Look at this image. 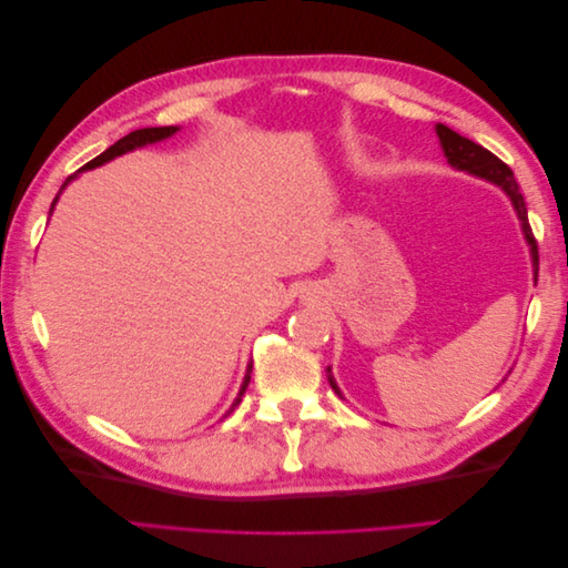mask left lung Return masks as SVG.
<instances>
[{
    "mask_svg": "<svg viewBox=\"0 0 568 568\" xmlns=\"http://www.w3.org/2000/svg\"><path fill=\"white\" fill-rule=\"evenodd\" d=\"M436 134L440 140V146H443V153L445 159H448V163L457 170H467V173L471 175H478L484 178L493 184H497L503 189V192L509 196L514 211H517L519 220H521V230H524V236L526 242L530 246V257H532V274H536L538 280V244H536V236H532V230L528 225V213H526V203H524V196L519 192V184L517 180H514V173L511 168L507 163H503L500 159L495 156V153H490L488 149H484L480 144L467 140V136L457 134L455 130H450L448 125L438 123L436 125ZM329 384L332 388L336 390V395L341 398V390L334 382L332 376V369H329Z\"/></svg>",
    "mask_w": 568,
    "mask_h": 568,
    "instance_id": "obj_1",
    "label": "left lung"
}]
</instances>
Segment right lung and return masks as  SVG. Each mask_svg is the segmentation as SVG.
<instances>
[{
  "label": "right lung",
  "instance_id": "1",
  "mask_svg": "<svg viewBox=\"0 0 568 568\" xmlns=\"http://www.w3.org/2000/svg\"><path fill=\"white\" fill-rule=\"evenodd\" d=\"M180 128H175V125H168V128H144V130H134V132H130V134H125L123 140H118L113 146H109L104 153H99L97 159H92L88 165H84L82 170H92V168H97V165H104L106 161H111V159H115V156H123V153H128V151H132V149H140V146H146V144H153V142H161V140H168V136H173L175 132H178ZM75 175H71L68 178L65 182H63V186L71 182ZM61 186V189H63ZM61 194V192H59ZM59 199V196H57ZM57 199H54V203H57ZM54 203H51V211H54ZM49 211V213H51ZM251 369H253V363H248V369H246V376H244V384H242V390H239V395H236V400L232 403V409L242 403V395L246 393V388H248V382H251ZM230 409V412H232ZM227 412V415H230Z\"/></svg>",
  "mask_w": 568,
  "mask_h": 568
}]
</instances>
